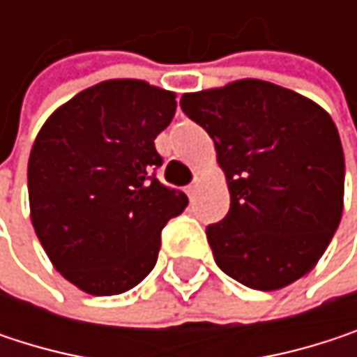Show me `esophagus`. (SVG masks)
<instances>
[{
    "instance_id": "esophagus-1",
    "label": "esophagus",
    "mask_w": 357,
    "mask_h": 357,
    "mask_svg": "<svg viewBox=\"0 0 357 357\" xmlns=\"http://www.w3.org/2000/svg\"><path fill=\"white\" fill-rule=\"evenodd\" d=\"M196 190H198V183H196V181H194V183H190V185H188V188H185V194H188V196H190V198H192V196H194V194H196Z\"/></svg>"
}]
</instances>
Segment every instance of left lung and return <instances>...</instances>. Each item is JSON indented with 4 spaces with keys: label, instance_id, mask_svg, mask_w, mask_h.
I'll list each match as a JSON object with an SVG mask.
<instances>
[{
    "label": "left lung",
    "instance_id": "obj_1",
    "mask_svg": "<svg viewBox=\"0 0 357 357\" xmlns=\"http://www.w3.org/2000/svg\"><path fill=\"white\" fill-rule=\"evenodd\" d=\"M179 105L213 138L229 185V213L206 227L217 266L260 291L310 273L343 213L345 159L331 115L252 78L188 93Z\"/></svg>",
    "mask_w": 357,
    "mask_h": 357
}]
</instances>
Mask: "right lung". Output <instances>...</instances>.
Wrapping results in <instances>:
<instances>
[{
    "instance_id": "right-lung-1",
    "label": "right lung",
    "mask_w": 357,
    "mask_h": 357,
    "mask_svg": "<svg viewBox=\"0 0 357 357\" xmlns=\"http://www.w3.org/2000/svg\"><path fill=\"white\" fill-rule=\"evenodd\" d=\"M176 95L144 80H105L53 111L29 159L31 221L53 266L91 296L136 287L161 231L188 196L161 183L155 138Z\"/></svg>"
}]
</instances>
